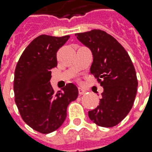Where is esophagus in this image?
Segmentation results:
<instances>
[{"instance_id": "esophagus-1", "label": "esophagus", "mask_w": 152, "mask_h": 152, "mask_svg": "<svg viewBox=\"0 0 152 152\" xmlns=\"http://www.w3.org/2000/svg\"><path fill=\"white\" fill-rule=\"evenodd\" d=\"M78 93H79V95H83L86 93V90H84L81 87H78Z\"/></svg>"}]
</instances>
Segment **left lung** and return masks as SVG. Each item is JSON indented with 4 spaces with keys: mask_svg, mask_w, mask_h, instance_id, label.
<instances>
[{
    "mask_svg": "<svg viewBox=\"0 0 152 152\" xmlns=\"http://www.w3.org/2000/svg\"><path fill=\"white\" fill-rule=\"evenodd\" d=\"M76 35L92 50L91 75L103 87L99 105L88 116L98 126L113 127L127 116L134 102L138 81L133 63L123 46L102 30Z\"/></svg>",
    "mask_w": 152,
    "mask_h": 152,
    "instance_id": "obj_1",
    "label": "left lung"
}]
</instances>
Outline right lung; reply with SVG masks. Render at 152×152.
Returning a JSON list of instances; mask_svg holds the SVG:
<instances>
[{"instance_id":"add662e5","label":"right lung","mask_w":152,"mask_h":152,"mask_svg":"<svg viewBox=\"0 0 152 152\" xmlns=\"http://www.w3.org/2000/svg\"><path fill=\"white\" fill-rule=\"evenodd\" d=\"M69 38L45 34L37 37L23 52L15 69V102L24 122L39 133L60 128L69 103L78 96V89L72 83L55 92L50 82L51 70L57 66L56 53Z\"/></svg>"}]
</instances>
